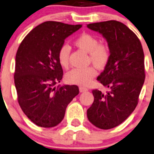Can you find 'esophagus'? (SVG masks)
<instances>
[{
    "label": "esophagus",
    "mask_w": 154,
    "mask_h": 154,
    "mask_svg": "<svg viewBox=\"0 0 154 154\" xmlns=\"http://www.w3.org/2000/svg\"><path fill=\"white\" fill-rule=\"evenodd\" d=\"M79 89H80V92H85V91H88V88H85V87L83 86H80L79 87Z\"/></svg>",
    "instance_id": "1"
}]
</instances>
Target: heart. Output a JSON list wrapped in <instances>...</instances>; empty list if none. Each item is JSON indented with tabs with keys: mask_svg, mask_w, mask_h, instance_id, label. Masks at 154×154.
<instances>
[{
	"mask_svg": "<svg viewBox=\"0 0 154 154\" xmlns=\"http://www.w3.org/2000/svg\"><path fill=\"white\" fill-rule=\"evenodd\" d=\"M98 39L93 35L83 33L76 38L74 44L77 48L89 54L90 60L96 67L103 68L109 60L110 52L109 48L104 44H98ZM70 48L63 45L59 49L58 61L62 67L68 68L69 64ZM97 75V71L94 67L74 68L67 73L66 80L71 84L87 86Z\"/></svg>",
	"mask_w": 154,
	"mask_h": 154,
	"instance_id": "b5f03b06",
	"label": "heart"
}]
</instances>
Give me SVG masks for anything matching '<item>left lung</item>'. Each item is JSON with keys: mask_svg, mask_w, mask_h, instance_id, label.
<instances>
[{"mask_svg": "<svg viewBox=\"0 0 154 154\" xmlns=\"http://www.w3.org/2000/svg\"><path fill=\"white\" fill-rule=\"evenodd\" d=\"M106 40L110 57L97 80L109 89L93 90L94 102L87 110L88 121L103 130L124 122L137 106L143 86L144 57L140 41L123 23L117 21L87 24Z\"/></svg>", "mask_w": 154, "mask_h": 154, "instance_id": "left-lung-1", "label": "left lung"}]
</instances>
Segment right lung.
I'll return each mask as SVG.
<instances>
[{"instance_id":"right-lung-1","label":"right lung","mask_w":154,"mask_h":154,"mask_svg":"<svg viewBox=\"0 0 154 154\" xmlns=\"http://www.w3.org/2000/svg\"><path fill=\"white\" fill-rule=\"evenodd\" d=\"M81 27V24L45 21L26 35L17 51L14 80L18 103L38 127L58 125L66 107L79 94L75 85H55L63 76L57 57L59 49L66 38Z\"/></svg>"}]
</instances>
